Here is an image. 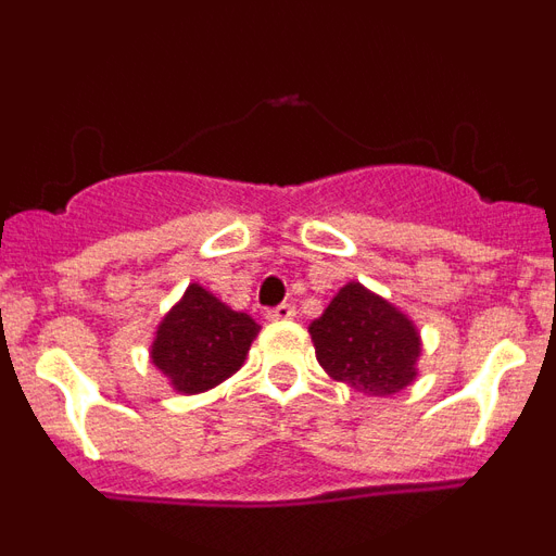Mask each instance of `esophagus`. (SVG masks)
Segmentation results:
<instances>
[{
	"mask_svg": "<svg viewBox=\"0 0 556 556\" xmlns=\"http://www.w3.org/2000/svg\"><path fill=\"white\" fill-rule=\"evenodd\" d=\"M294 317V306L292 303H278V306L267 308V320L281 323V320H292Z\"/></svg>",
	"mask_w": 556,
	"mask_h": 556,
	"instance_id": "esophagus-1",
	"label": "esophagus"
}]
</instances>
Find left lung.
<instances>
[{
    "mask_svg": "<svg viewBox=\"0 0 556 556\" xmlns=\"http://www.w3.org/2000/svg\"><path fill=\"white\" fill-rule=\"evenodd\" d=\"M317 362L342 384L367 395H395L412 384L420 339L406 314L362 283H348L308 326Z\"/></svg>",
    "mask_w": 556,
    "mask_h": 556,
    "instance_id": "8db88e82",
    "label": "left lung"
}]
</instances>
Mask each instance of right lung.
Masks as SVG:
<instances>
[{
	"mask_svg": "<svg viewBox=\"0 0 556 556\" xmlns=\"http://www.w3.org/2000/svg\"><path fill=\"white\" fill-rule=\"evenodd\" d=\"M258 326L250 314L233 312L203 287L191 283L152 342V362L186 395L223 384L242 367Z\"/></svg>",
	"mask_w": 556,
	"mask_h": 556,
	"instance_id": "add662e5",
	"label": "right lung"
}]
</instances>
